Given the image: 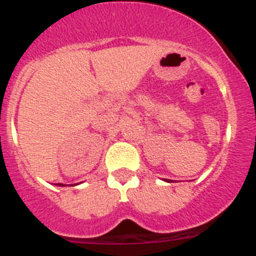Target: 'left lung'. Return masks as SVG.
<instances>
[{"instance_id":"left-lung-1","label":"left lung","mask_w":256,"mask_h":256,"mask_svg":"<svg viewBox=\"0 0 256 256\" xmlns=\"http://www.w3.org/2000/svg\"><path fill=\"white\" fill-rule=\"evenodd\" d=\"M166 180V182H172V180Z\"/></svg>"}]
</instances>
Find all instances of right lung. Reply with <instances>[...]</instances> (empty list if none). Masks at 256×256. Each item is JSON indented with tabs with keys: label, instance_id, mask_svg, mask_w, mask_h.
Masks as SVG:
<instances>
[{
	"label": "right lung",
	"instance_id": "right-lung-1",
	"mask_svg": "<svg viewBox=\"0 0 256 256\" xmlns=\"http://www.w3.org/2000/svg\"><path fill=\"white\" fill-rule=\"evenodd\" d=\"M58 186H64V184L62 183H58Z\"/></svg>",
	"mask_w": 256,
	"mask_h": 256
}]
</instances>
